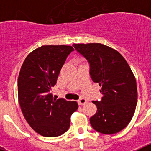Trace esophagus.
I'll return each instance as SVG.
<instances>
[{
	"mask_svg": "<svg viewBox=\"0 0 151 151\" xmlns=\"http://www.w3.org/2000/svg\"><path fill=\"white\" fill-rule=\"evenodd\" d=\"M86 102H87V101H86L85 98H80L78 101V104L79 105H84Z\"/></svg>",
	"mask_w": 151,
	"mask_h": 151,
	"instance_id": "obj_1",
	"label": "esophagus"
}]
</instances>
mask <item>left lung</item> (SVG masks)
<instances>
[{
	"label": "left lung",
	"mask_w": 151,
	"mask_h": 151,
	"mask_svg": "<svg viewBox=\"0 0 151 151\" xmlns=\"http://www.w3.org/2000/svg\"><path fill=\"white\" fill-rule=\"evenodd\" d=\"M90 66L92 81L101 86V101H92L97 113L90 118L93 129L115 134L128 125L135 111L138 91L130 66L117 50L99 43L74 44Z\"/></svg>",
	"instance_id": "left-lung-1"
}]
</instances>
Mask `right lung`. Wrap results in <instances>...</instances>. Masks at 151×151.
I'll return each mask as SVG.
<instances>
[{
    "mask_svg": "<svg viewBox=\"0 0 151 151\" xmlns=\"http://www.w3.org/2000/svg\"><path fill=\"white\" fill-rule=\"evenodd\" d=\"M67 45H44L26 57L18 78V98L23 116L34 131L45 137H57L70 125L78 109L76 101L54 99L50 90L57 84L68 55Z\"/></svg>",
    "mask_w": 151,
    "mask_h": 151,
    "instance_id": "obj_1",
    "label": "right lung"
}]
</instances>
